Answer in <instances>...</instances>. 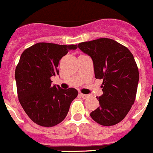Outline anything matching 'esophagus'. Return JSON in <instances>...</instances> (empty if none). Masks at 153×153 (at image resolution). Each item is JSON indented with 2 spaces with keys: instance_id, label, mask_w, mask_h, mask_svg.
<instances>
[{
  "instance_id": "esophagus-1",
  "label": "esophagus",
  "mask_w": 153,
  "mask_h": 153,
  "mask_svg": "<svg viewBox=\"0 0 153 153\" xmlns=\"http://www.w3.org/2000/svg\"><path fill=\"white\" fill-rule=\"evenodd\" d=\"M80 95H81V98H83L84 99H86V98H87L88 97H89V95H86V94H83V93H80Z\"/></svg>"
}]
</instances>
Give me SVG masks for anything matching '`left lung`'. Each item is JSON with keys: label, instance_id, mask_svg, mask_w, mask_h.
Instances as JSON below:
<instances>
[{"label": "left lung", "instance_id": "obj_1", "mask_svg": "<svg viewBox=\"0 0 153 153\" xmlns=\"http://www.w3.org/2000/svg\"><path fill=\"white\" fill-rule=\"evenodd\" d=\"M78 48L92 58L95 77L102 79L100 106L90 113L95 122L113 126L126 117L134 104L139 72L132 52L110 38L80 43Z\"/></svg>", "mask_w": 153, "mask_h": 153}]
</instances>
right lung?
Segmentation results:
<instances>
[{
    "mask_svg": "<svg viewBox=\"0 0 153 153\" xmlns=\"http://www.w3.org/2000/svg\"><path fill=\"white\" fill-rule=\"evenodd\" d=\"M77 48L78 44L38 43L21 54L15 73L18 100L35 124L45 127L60 124L78 96L74 88L63 89L51 85V77L59 75L60 60Z\"/></svg>",
    "mask_w": 153,
    "mask_h": 153,
    "instance_id": "right-lung-1",
    "label": "right lung"
}]
</instances>
